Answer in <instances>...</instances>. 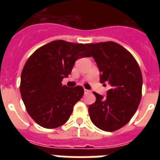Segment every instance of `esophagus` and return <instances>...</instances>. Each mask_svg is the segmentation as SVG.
Instances as JSON below:
<instances>
[{
    "instance_id": "esophagus-1",
    "label": "esophagus",
    "mask_w": 160,
    "mask_h": 160,
    "mask_svg": "<svg viewBox=\"0 0 160 160\" xmlns=\"http://www.w3.org/2000/svg\"><path fill=\"white\" fill-rule=\"evenodd\" d=\"M84 92H85V94H90V91L89 90H86V89H85V90H84Z\"/></svg>"
}]
</instances>
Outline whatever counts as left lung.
Returning <instances> with one entry per match:
<instances>
[{
    "instance_id": "left-lung-1",
    "label": "left lung",
    "mask_w": 160,
    "mask_h": 160,
    "mask_svg": "<svg viewBox=\"0 0 160 160\" xmlns=\"http://www.w3.org/2000/svg\"><path fill=\"white\" fill-rule=\"evenodd\" d=\"M100 72V83L111 88L106 98L94 92L95 102L89 106V114L95 126L112 132L124 126L139 107L143 78L134 56L113 41L86 44Z\"/></svg>"
}]
</instances>
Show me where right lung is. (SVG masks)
<instances>
[{"instance_id": "1", "label": "right lung", "mask_w": 160, "mask_h": 160, "mask_svg": "<svg viewBox=\"0 0 160 160\" xmlns=\"http://www.w3.org/2000/svg\"><path fill=\"white\" fill-rule=\"evenodd\" d=\"M90 57L86 45L59 40L37 49L25 64L20 90L30 116L41 126L55 129L66 123L82 98L81 86L69 88L62 80L78 59Z\"/></svg>"}]
</instances>
